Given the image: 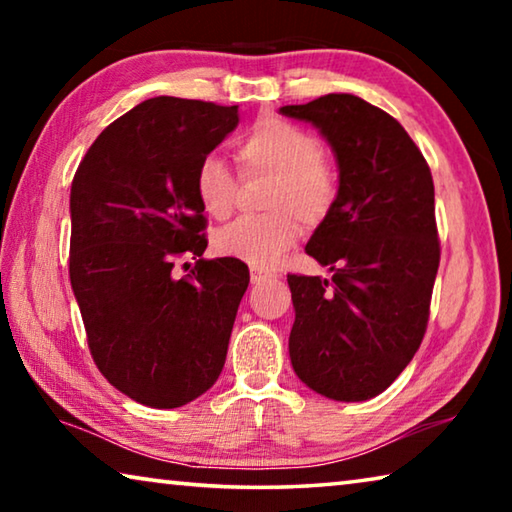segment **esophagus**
Listing matches in <instances>:
<instances>
[{"mask_svg":"<svg viewBox=\"0 0 512 512\" xmlns=\"http://www.w3.org/2000/svg\"><path fill=\"white\" fill-rule=\"evenodd\" d=\"M271 273H266V271H259V268H250V282L253 284H259V282H266V280H271Z\"/></svg>","mask_w":512,"mask_h":512,"instance_id":"34e87169","label":"esophagus"}]
</instances>
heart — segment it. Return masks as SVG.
<instances>
[{
    "mask_svg": "<svg viewBox=\"0 0 512 512\" xmlns=\"http://www.w3.org/2000/svg\"><path fill=\"white\" fill-rule=\"evenodd\" d=\"M244 173L273 178L266 194V216H241L216 232L214 248L223 257L268 268L296 246L298 219L314 228L332 212L339 176L323 155L320 142L291 121L259 119L237 144ZM194 192L203 210L223 219L235 201V178L219 155H205L194 173Z\"/></svg>",
    "mask_w": 512,
    "mask_h": 512,
    "instance_id": "b5f03b06",
    "label": "heart"
}]
</instances>
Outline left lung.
Returning <instances> with one entry per match:
<instances>
[{
	"mask_svg": "<svg viewBox=\"0 0 512 512\" xmlns=\"http://www.w3.org/2000/svg\"><path fill=\"white\" fill-rule=\"evenodd\" d=\"M280 115L318 128L339 167V196L305 248L332 280L287 277L291 366L329 400H370L409 366L427 329L440 262L431 171L400 121L354 94Z\"/></svg>",
	"mask_w": 512,
	"mask_h": 512,
	"instance_id": "8db88e82",
	"label": "left lung"
}]
</instances>
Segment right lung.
I'll return each instance as SVG.
<instances>
[{"label":"right lung","mask_w":512,"mask_h":512,"mask_svg":"<svg viewBox=\"0 0 512 512\" xmlns=\"http://www.w3.org/2000/svg\"><path fill=\"white\" fill-rule=\"evenodd\" d=\"M239 124V106L146 99L103 131L69 194V280L92 359L112 386L151 409H178L219 379L248 266L178 255L207 248L194 192L198 162Z\"/></svg>","instance_id":"obj_1"}]
</instances>
